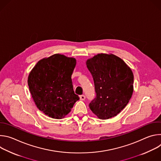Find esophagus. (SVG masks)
I'll return each mask as SVG.
<instances>
[{"label": "esophagus", "mask_w": 161, "mask_h": 161, "mask_svg": "<svg viewBox=\"0 0 161 161\" xmlns=\"http://www.w3.org/2000/svg\"><path fill=\"white\" fill-rule=\"evenodd\" d=\"M85 98H86V97H85L84 95H81V96H80V100H81V101H84V100L85 99Z\"/></svg>", "instance_id": "34e87169"}]
</instances>
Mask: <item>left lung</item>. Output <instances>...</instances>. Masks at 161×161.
<instances>
[{
	"label": "left lung",
	"mask_w": 161,
	"mask_h": 161,
	"mask_svg": "<svg viewBox=\"0 0 161 161\" xmlns=\"http://www.w3.org/2000/svg\"><path fill=\"white\" fill-rule=\"evenodd\" d=\"M93 77L96 98L89 108L102 120L117 116L127 106L133 93L134 75L131 69L113 54L99 53L86 61Z\"/></svg>",
	"instance_id": "left-lung-1"
}]
</instances>
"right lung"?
Wrapping results in <instances>:
<instances>
[{"instance_id":"right-lung-1","label":"right lung","mask_w":161,"mask_h":161,"mask_svg":"<svg viewBox=\"0 0 161 161\" xmlns=\"http://www.w3.org/2000/svg\"><path fill=\"white\" fill-rule=\"evenodd\" d=\"M76 64L75 58L57 53L40 60L29 73L28 85L33 100L49 117L63 119L79 100L71 80Z\"/></svg>"}]
</instances>
